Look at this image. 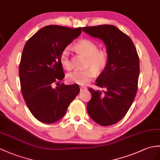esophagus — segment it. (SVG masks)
Wrapping results in <instances>:
<instances>
[{
  "mask_svg": "<svg viewBox=\"0 0 160 160\" xmlns=\"http://www.w3.org/2000/svg\"><path fill=\"white\" fill-rule=\"evenodd\" d=\"M80 91H84V90H87V88L85 87H83V86L80 87Z\"/></svg>",
  "mask_w": 160,
  "mask_h": 160,
  "instance_id": "34e87169",
  "label": "esophagus"
}]
</instances>
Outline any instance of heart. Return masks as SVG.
I'll use <instances>...</instances> for the list:
<instances>
[{
	"label": "heart",
	"instance_id": "obj_1",
	"mask_svg": "<svg viewBox=\"0 0 160 160\" xmlns=\"http://www.w3.org/2000/svg\"><path fill=\"white\" fill-rule=\"evenodd\" d=\"M76 49L87 57L86 70H75L68 75V80L70 82L80 85H85L90 82L95 76V72L98 73L102 72L108 62V54L107 51L99 50L98 45L90 39H82L75 46ZM62 66L67 70L72 69L70 58V50L68 47L62 50L60 56Z\"/></svg>",
	"mask_w": 160,
	"mask_h": 160
}]
</instances>
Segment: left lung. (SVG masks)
Masks as SVG:
<instances>
[{
    "label": "left lung",
    "instance_id": "8db88e82",
    "mask_svg": "<svg viewBox=\"0 0 160 160\" xmlns=\"http://www.w3.org/2000/svg\"><path fill=\"white\" fill-rule=\"evenodd\" d=\"M90 36L103 41L108 54L106 69L96 80V85L106 91H95L87 103L89 116L98 124L108 126L121 120L132 106L138 89L140 62L132 39L113 25L83 28Z\"/></svg>",
    "mask_w": 160,
    "mask_h": 160
}]
</instances>
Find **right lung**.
<instances>
[{
	"mask_svg": "<svg viewBox=\"0 0 160 160\" xmlns=\"http://www.w3.org/2000/svg\"><path fill=\"white\" fill-rule=\"evenodd\" d=\"M82 29L46 26L24 47L19 66L21 91L32 114L44 123L60 120L80 92L78 84H60L65 77L60 56Z\"/></svg>",
	"mask_w": 160,
	"mask_h": 160,
	"instance_id": "1",
	"label": "right lung"
}]
</instances>
